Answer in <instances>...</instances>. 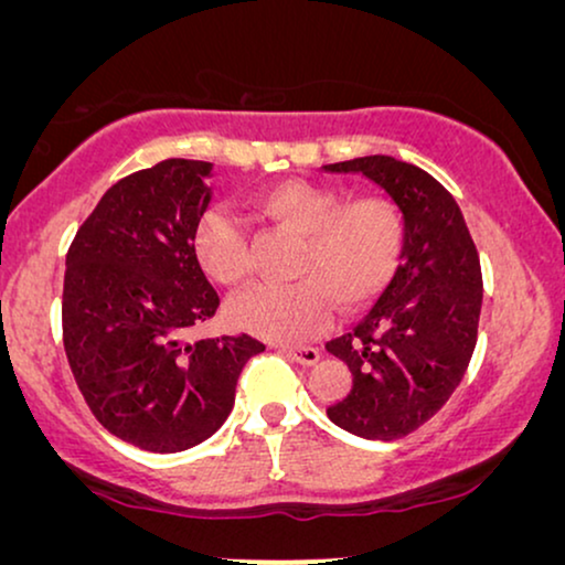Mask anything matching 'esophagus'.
I'll use <instances>...</instances> for the list:
<instances>
[{"label":"esophagus","mask_w":565,"mask_h":565,"mask_svg":"<svg viewBox=\"0 0 565 565\" xmlns=\"http://www.w3.org/2000/svg\"><path fill=\"white\" fill-rule=\"evenodd\" d=\"M280 352L288 354V358L292 362H298V365H316L321 358V352L316 350V347H282Z\"/></svg>","instance_id":"esophagus-1"}]
</instances>
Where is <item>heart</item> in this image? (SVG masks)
Segmentation results:
<instances>
[{
	"mask_svg": "<svg viewBox=\"0 0 565 565\" xmlns=\"http://www.w3.org/2000/svg\"><path fill=\"white\" fill-rule=\"evenodd\" d=\"M257 211L300 238L292 262L296 282H257L228 303L234 327L273 342H296L327 321L329 300L342 311L365 306L396 275L406 221L388 198L352 200L311 182H280L257 192ZM200 267L221 285H236L249 269L242 221L226 207H207L192 231Z\"/></svg>",
	"mask_w": 565,
	"mask_h": 565,
	"instance_id": "heart-1",
	"label": "heart"
}]
</instances>
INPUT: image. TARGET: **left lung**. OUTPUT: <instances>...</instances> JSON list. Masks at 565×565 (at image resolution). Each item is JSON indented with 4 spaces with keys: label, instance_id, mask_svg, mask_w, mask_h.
Masks as SVG:
<instances>
[{
    "label": "left lung",
    "instance_id": "left-lung-1",
    "mask_svg": "<svg viewBox=\"0 0 565 565\" xmlns=\"http://www.w3.org/2000/svg\"><path fill=\"white\" fill-rule=\"evenodd\" d=\"M323 172L375 182L406 221L396 275L350 334L327 342L352 373L329 419L365 439H401L447 404L466 375L483 303L481 262L458 203L424 169L375 153Z\"/></svg>",
    "mask_w": 565,
    "mask_h": 565
}]
</instances>
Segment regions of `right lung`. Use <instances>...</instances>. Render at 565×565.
Instances as JSON below:
<instances>
[{
  "label": "right lung",
  "instance_id": "add662e5",
  "mask_svg": "<svg viewBox=\"0 0 565 565\" xmlns=\"http://www.w3.org/2000/svg\"><path fill=\"white\" fill-rule=\"evenodd\" d=\"M211 161L164 159L105 192L76 231L64 275V350L107 431L149 452L190 450L221 429L249 334L184 342L218 292L192 252L207 211Z\"/></svg>",
  "mask_w": 565,
  "mask_h": 565
}]
</instances>
